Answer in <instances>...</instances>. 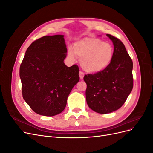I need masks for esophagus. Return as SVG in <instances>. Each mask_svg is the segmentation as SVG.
<instances>
[{"instance_id": "1", "label": "esophagus", "mask_w": 153, "mask_h": 153, "mask_svg": "<svg viewBox=\"0 0 153 153\" xmlns=\"http://www.w3.org/2000/svg\"><path fill=\"white\" fill-rule=\"evenodd\" d=\"M79 76H80V78L81 80H82L83 78H84V72H82V71H80L79 72Z\"/></svg>"}]
</instances>
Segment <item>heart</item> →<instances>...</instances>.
Masks as SVG:
<instances>
[{
	"label": "heart",
	"mask_w": 153,
	"mask_h": 153,
	"mask_svg": "<svg viewBox=\"0 0 153 153\" xmlns=\"http://www.w3.org/2000/svg\"><path fill=\"white\" fill-rule=\"evenodd\" d=\"M74 52L69 48V59H75V55L81 59V66L91 73H98L107 68L112 61L114 47L105 41L94 37H87L74 45Z\"/></svg>",
	"instance_id": "obj_1"
}]
</instances>
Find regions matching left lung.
Returning a JSON list of instances; mask_svg holds the SVG:
<instances>
[{
  "label": "left lung",
  "mask_w": 153,
  "mask_h": 153,
  "mask_svg": "<svg viewBox=\"0 0 153 153\" xmlns=\"http://www.w3.org/2000/svg\"><path fill=\"white\" fill-rule=\"evenodd\" d=\"M106 36L114 46L112 62L105 70L84 77L87 84V103L91 109L102 114L121 108L133 86V62L126 48L118 38L110 34Z\"/></svg>",
  "instance_id": "1"
}]
</instances>
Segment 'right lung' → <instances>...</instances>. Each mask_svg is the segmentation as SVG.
I'll return each instance as SVG.
<instances>
[{"label": "right lung", "mask_w": 153, "mask_h": 153, "mask_svg": "<svg viewBox=\"0 0 153 153\" xmlns=\"http://www.w3.org/2000/svg\"><path fill=\"white\" fill-rule=\"evenodd\" d=\"M66 53L63 35L43 36L26 50L20 67L22 96L36 114L54 116L61 113L80 80L78 66L64 64Z\"/></svg>", "instance_id": "1"}]
</instances>
